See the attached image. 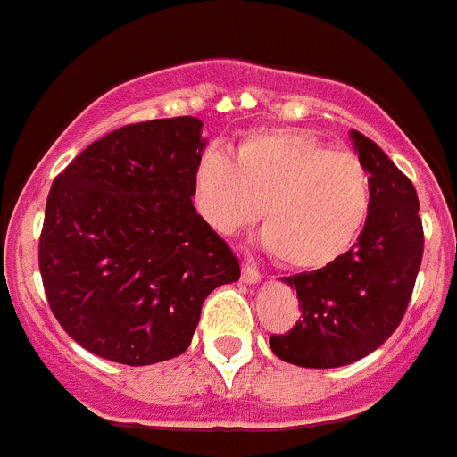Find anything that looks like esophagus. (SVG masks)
<instances>
[{
	"mask_svg": "<svg viewBox=\"0 0 457 457\" xmlns=\"http://www.w3.org/2000/svg\"><path fill=\"white\" fill-rule=\"evenodd\" d=\"M261 277H263V274L258 272L256 268H252V265H242V281H245V284H258Z\"/></svg>",
	"mask_w": 457,
	"mask_h": 457,
	"instance_id": "34e87169",
	"label": "esophagus"
}]
</instances>
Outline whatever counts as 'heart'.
Instances as JSON below:
<instances>
[{
	"label": "heart",
	"mask_w": 457,
	"mask_h": 457,
	"mask_svg": "<svg viewBox=\"0 0 457 457\" xmlns=\"http://www.w3.org/2000/svg\"><path fill=\"white\" fill-rule=\"evenodd\" d=\"M201 217L236 233L261 212L263 242L290 270H320L350 252L370 212V176L354 153L290 128L256 130L236 157L201 155L194 176Z\"/></svg>",
	"instance_id": "1"
}]
</instances>
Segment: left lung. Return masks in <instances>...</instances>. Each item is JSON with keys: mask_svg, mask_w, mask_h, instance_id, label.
Masks as SVG:
<instances>
[{"mask_svg": "<svg viewBox=\"0 0 457 457\" xmlns=\"http://www.w3.org/2000/svg\"><path fill=\"white\" fill-rule=\"evenodd\" d=\"M370 173V212L350 252L327 268L286 277L302 320L270 337L278 359L306 369H337L378 350L398 329L423 258L419 196L373 139L353 130Z\"/></svg>", "mask_w": 457, "mask_h": 457, "instance_id": "1", "label": "left lung"}]
</instances>
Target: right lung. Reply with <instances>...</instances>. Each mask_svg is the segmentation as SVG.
<instances>
[{
    "label": "right lung",
    "mask_w": 457,
    "mask_h": 457,
    "mask_svg": "<svg viewBox=\"0 0 457 457\" xmlns=\"http://www.w3.org/2000/svg\"><path fill=\"white\" fill-rule=\"evenodd\" d=\"M201 125H123L52 183L40 277L59 325L88 353L128 366L179 357L205 297L240 278L236 253L192 204Z\"/></svg>",
    "instance_id": "right-lung-1"
}]
</instances>
